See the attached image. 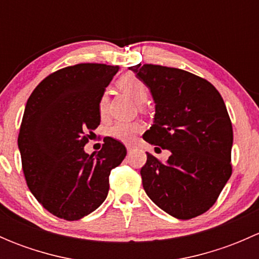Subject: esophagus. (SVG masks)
I'll return each mask as SVG.
<instances>
[{
    "label": "esophagus",
    "instance_id": "1",
    "mask_svg": "<svg viewBox=\"0 0 259 259\" xmlns=\"http://www.w3.org/2000/svg\"><path fill=\"white\" fill-rule=\"evenodd\" d=\"M135 146L133 145V144H126V149H127V151H132L133 149H134Z\"/></svg>",
    "mask_w": 259,
    "mask_h": 259
}]
</instances>
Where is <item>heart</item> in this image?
Returning <instances> with one entry per match:
<instances>
[{
	"instance_id": "heart-1",
	"label": "heart",
	"mask_w": 259,
	"mask_h": 259,
	"mask_svg": "<svg viewBox=\"0 0 259 259\" xmlns=\"http://www.w3.org/2000/svg\"><path fill=\"white\" fill-rule=\"evenodd\" d=\"M116 85L122 93L127 94L129 96H132L138 104L145 103L146 99H148L149 90L146 83L140 79L139 76H137L135 74H124L119 77L116 81ZM108 105H109V98L106 94H103L100 96L98 101V109L99 114L101 116L106 114L108 111ZM144 126H143L142 122L138 121H117L115 122L113 126L109 129V137L113 138L115 140H119L121 143H133L137 138V135L140 132H143Z\"/></svg>"
}]
</instances>
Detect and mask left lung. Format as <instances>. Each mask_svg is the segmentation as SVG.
<instances>
[{
    "label": "left lung",
    "mask_w": 259,
    "mask_h": 259,
    "mask_svg": "<svg viewBox=\"0 0 259 259\" xmlns=\"http://www.w3.org/2000/svg\"><path fill=\"white\" fill-rule=\"evenodd\" d=\"M129 69L155 101L154 124L143 139L171 153L166 163L146 153L140 170L145 193L178 219L205 213L232 176L233 129L221 94L209 81L176 67Z\"/></svg>",
    "instance_id": "8db88e82"
}]
</instances>
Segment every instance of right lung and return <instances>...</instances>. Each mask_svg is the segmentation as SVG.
<instances>
[{"label": "right lung", "mask_w": 259, "mask_h": 259, "mask_svg": "<svg viewBox=\"0 0 259 259\" xmlns=\"http://www.w3.org/2000/svg\"><path fill=\"white\" fill-rule=\"evenodd\" d=\"M119 66L77 64L50 74L32 91L18 134L26 183L45 209L79 221L98 209L109 192V176L126 149L106 137L98 154L83 146L100 125L98 101Z\"/></svg>", "instance_id": "add662e5"}]
</instances>
